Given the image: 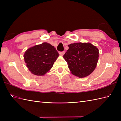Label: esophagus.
I'll return each instance as SVG.
<instances>
[{
    "instance_id": "34e87169",
    "label": "esophagus",
    "mask_w": 121,
    "mask_h": 121,
    "mask_svg": "<svg viewBox=\"0 0 121 121\" xmlns=\"http://www.w3.org/2000/svg\"><path fill=\"white\" fill-rule=\"evenodd\" d=\"M65 53V51H61V52H59V54H60V55H61V56L64 55V54Z\"/></svg>"
}]
</instances>
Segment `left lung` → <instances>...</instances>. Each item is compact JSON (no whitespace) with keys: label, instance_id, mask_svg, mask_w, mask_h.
I'll return each mask as SVG.
<instances>
[{"label":"left lung","instance_id":"1","mask_svg":"<svg viewBox=\"0 0 121 121\" xmlns=\"http://www.w3.org/2000/svg\"><path fill=\"white\" fill-rule=\"evenodd\" d=\"M63 57L73 75L83 78L92 73L96 68L99 52L96 46L89 43H75L69 45Z\"/></svg>","mask_w":121,"mask_h":121}]
</instances>
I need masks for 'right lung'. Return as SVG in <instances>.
I'll list each match as a JSON object with an SVG mask.
<instances>
[{"label":"right lung","instance_id":"right-lung-1","mask_svg":"<svg viewBox=\"0 0 121 121\" xmlns=\"http://www.w3.org/2000/svg\"><path fill=\"white\" fill-rule=\"evenodd\" d=\"M58 56V51L53 46L43 43L27 49L24 59L30 72L37 76H43L52 68Z\"/></svg>","mask_w":121,"mask_h":121}]
</instances>
